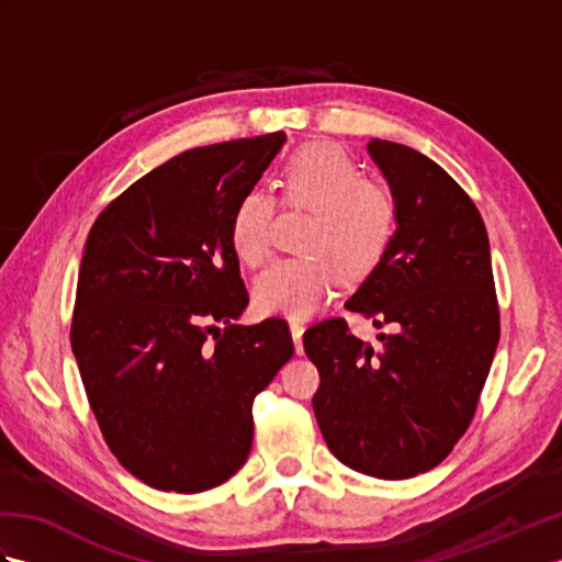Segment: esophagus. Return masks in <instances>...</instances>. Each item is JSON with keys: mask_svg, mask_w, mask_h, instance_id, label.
<instances>
[{"mask_svg": "<svg viewBox=\"0 0 562 562\" xmlns=\"http://www.w3.org/2000/svg\"><path fill=\"white\" fill-rule=\"evenodd\" d=\"M290 330H292L294 350H296V355H302V352H304V345H302V336H304V324H300V321H292V324H290Z\"/></svg>", "mask_w": 562, "mask_h": 562, "instance_id": "obj_1", "label": "esophagus"}]
</instances>
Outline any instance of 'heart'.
I'll use <instances>...</instances> for the list:
<instances>
[{
  "instance_id": "1",
  "label": "heart",
  "mask_w": 562,
  "mask_h": 562,
  "mask_svg": "<svg viewBox=\"0 0 562 562\" xmlns=\"http://www.w3.org/2000/svg\"><path fill=\"white\" fill-rule=\"evenodd\" d=\"M284 207L312 212L302 236L304 256L278 260L254 284L262 316L304 318L324 306L338 278L357 282L379 268L401 229V202L379 181L362 178L348 151L314 142L294 149L278 171ZM274 200L250 188L229 220L234 256L258 268L270 256Z\"/></svg>"
}]
</instances>
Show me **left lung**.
<instances>
[{"mask_svg": "<svg viewBox=\"0 0 562 562\" xmlns=\"http://www.w3.org/2000/svg\"><path fill=\"white\" fill-rule=\"evenodd\" d=\"M401 202V229L350 312L372 318L379 348L336 316L304 333L321 374L314 413L333 457L384 481L449 457L469 429L499 340L491 244L479 207L425 154L372 139Z\"/></svg>", "mask_w": 562, "mask_h": 562, "instance_id": "left-lung-1", "label": "left lung"}]
</instances>
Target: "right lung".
I'll return each mask as SVG.
<instances>
[{
  "label": "right lung",
  "instance_id": "add662e5",
  "mask_svg": "<svg viewBox=\"0 0 562 562\" xmlns=\"http://www.w3.org/2000/svg\"><path fill=\"white\" fill-rule=\"evenodd\" d=\"M284 133L178 154L111 200L79 266L69 340L105 445L157 491L205 493L241 469L254 401L294 355L290 326H238L236 200Z\"/></svg>",
  "mask_w": 562,
  "mask_h": 562
}]
</instances>
